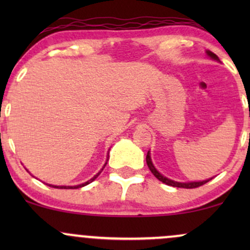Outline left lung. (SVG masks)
<instances>
[{
    "label": "left lung",
    "instance_id": "1",
    "mask_svg": "<svg viewBox=\"0 0 250 250\" xmlns=\"http://www.w3.org/2000/svg\"><path fill=\"white\" fill-rule=\"evenodd\" d=\"M206 53H207V55H208L209 57H210V59H213V60H215V61H219V62H220L219 57H217L216 55H215L214 53H211V51H209V50L206 51ZM146 161H147L148 168L150 169V171H151V173L154 174V176L156 177L157 180L161 181V182L166 183V185L171 186V187L187 188V189H190V188H197V187H200V186H203V185H205V183L209 182V181H210L211 179H213V177H211V179H208V180H205V181H197V182H176V181H173V180L168 179V177L163 176V175H162L161 173H160V171L157 170L156 168L154 167L153 162H151L150 153H149V151L147 153V156H146Z\"/></svg>",
    "mask_w": 250,
    "mask_h": 250
}]
</instances>
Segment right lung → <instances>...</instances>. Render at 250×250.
<instances>
[{"label": "right lung", "instance_id": "obj_1", "mask_svg": "<svg viewBox=\"0 0 250 250\" xmlns=\"http://www.w3.org/2000/svg\"><path fill=\"white\" fill-rule=\"evenodd\" d=\"M108 153H109V151H108ZM108 156H109V155H108ZM107 162H108V157H107V161H105V163H104V166H103V167H102V169H101V170H100V171H99V173H97L96 175H94V177H91V179H90V180H88V181H87V182L82 183V185H77V186H54V185H48V186H49V187H53V188H59V189H76V188H82V187H84V186H87V185H89V183H91V182H93V181H94V180H95V179H96V177H97V176H99V175H100V174H101V171L103 170V168H104V167H105V165H107Z\"/></svg>", "mask_w": 250, "mask_h": 250}]
</instances>
